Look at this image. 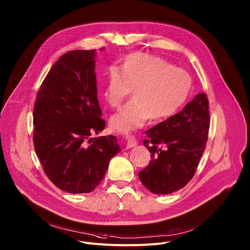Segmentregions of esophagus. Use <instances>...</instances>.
Here are the masks:
<instances>
[{
    "label": "esophagus",
    "instance_id": "esophagus-1",
    "mask_svg": "<svg viewBox=\"0 0 250 250\" xmlns=\"http://www.w3.org/2000/svg\"><path fill=\"white\" fill-rule=\"evenodd\" d=\"M137 145H138V142H137V140H135L133 135H127V137H126V146H127V148L133 147Z\"/></svg>",
    "mask_w": 250,
    "mask_h": 250
}]
</instances>
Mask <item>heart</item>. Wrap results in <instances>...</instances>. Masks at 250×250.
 <instances>
[{
    "label": "heart",
    "instance_id": "obj_1",
    "mask_svg": "<svg viewBox=\"0 0 250 250\" xmlns=\"http://www.w3.org/2000/svg\"><path fill=\"white\" fill-rule=\"evenodd\" d=\"M191 88L190 76L151 55L134 53L122 63L121 71L110 66L104 90L105 103L116 107L133 89V100L110 118L113 129L127 133L143 126L150 118L160 122L183 106Z\"/></svg>",
    "mask_w": 250,
    "mask_h": 250
}]
</instances>
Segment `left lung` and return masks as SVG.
Returning <instances> with one entry per match:
<instances>
[{"label": "left lung", "mask_w": 250, "mask_h": 250, "mask_svg": "<svg viewBox=\"0 0 250 250\" xmlns=\"http://www.w3.org/2000/svg\"><path fill=\"white\" fill-rule=\"evenodd\" d=\"M209 124L208 100L201 93L183 110L146 131L144 146L151 161L139 177L149 191L168 194L189 183L206 149Z\"/></svg>", "instance_id": "1"}]
</instances>
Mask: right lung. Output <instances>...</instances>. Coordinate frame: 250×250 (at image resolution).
Segmentation results:
<instances>
[{
	"label": "right lung",
	"mask_w": 250,
	"mask_h": 250,
	"mask_svg": "<svg viewBox=\"0 0 250 250\" xmlns=\"http://www.w3.org/2000/svg\"><path fill=\"white\" fill-rule=\"evenodd\" d=\"M95 59L96 50L63 54L43 80L34 105L37 156L52 183L70 193L93 191L121 150L113 135L90 138L105 126Z\"/></svg>",
	"instance_id": "right-lung-1"
}]
</instances>
